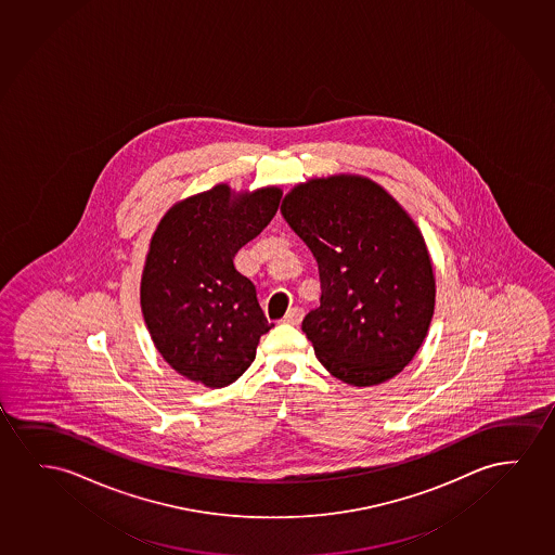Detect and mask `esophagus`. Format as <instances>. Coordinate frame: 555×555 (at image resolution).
Instances as JSON below:
<instances>
[{
    "instance_id": "1",
    "label": "esophagus",
    "mask_w": 555,
    "mask_h": 555,
    "mask_svg": "<svg viewBox=\"0 0 555 555\" xmlns=\"http://www.w3.org/2000/svg\"><path fill=\"white\" fill-rule=\"evenodd\" d=\"M305 318V312H302V308H291L289 312L285 313V318H283V323H289V325H298L300 321Z\"/></svg>"
}]
</instances>
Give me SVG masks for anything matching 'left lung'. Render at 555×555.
<instances>
[{"label":"left lung","instance_id":"8db88e82","mask_svg":"<svg viewBox=\"0 0 555 555\" xmlns=\"http://www.w3.org/2000/svg\"><path fill=\"white\" fill-rule=\"evenodd\" d=\"M283 219L312 250L321 298L302 321L321 365L358 388L411 363L436 308L421 228L375 180L331 175L283 197Z\"/></svg>","mask_w":555,"mask_h":555}]
</instances>
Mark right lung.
<instances>
[{
  "label": "right lung",
  "mask_w": 555,
  "mask_h": 555,
  "mask_svg": "<svg viewBox=\"0 0 555 555\" xmlns=\"http://www.w3.org/2000/svg\"><path fill=\"white\" fill-rule=\"evenodd\" d=\"M282 190L235 192L227 182L172 205L150 240L141 308L152 343L192 383H235L257 356L268 323L234 257L278 212Z\"/></svg>",
  "instance_id": "add662e5"
}]
</instances>
